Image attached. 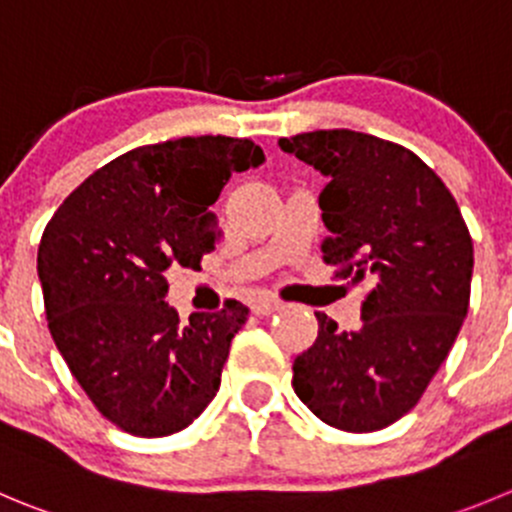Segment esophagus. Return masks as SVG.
I'll list each match as a JSON object with an SVG mask.
<instances>
[{
	"label": "esophagus",
	"instance_id": "esophagus-1",
	"mask_svg": "<svg viewBox=\"0 0 512 512\" xmlns=\"http://www.w3.org/2000/svg\"><path fill=\"white\" fill-rule=\"evenodd\" d=\"M279 309H281V301L271 299V296H264V299H259L256 304H253V311H256L259 316H269Z\"/></svg>",
	"mask_w": 512,
	"mask_h": 512
}]
</instances>
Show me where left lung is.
<instances>
[{"label":"left lung","instance_id":"8db88e82","mask_svg":"<svg viewBox=\"0 0 512 512\" xmlns=\"http://www.w3.org/2000/svg\"><path fill=\"white\" fill-rule=\"evenodd\" d=\"M329 178L319 196L326 264L369 281L362 324L319 334L294 359V392L326 425L374 432L420 402L470 306L472 238L457 201L412 150L354 130L279 140Z\"/></svg>","mask_w":512,"mask_h":512}]
</instances>
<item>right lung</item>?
<instances>
[{
    "instance_id": "right-lung-1",
    "label": "right lung",
    "mask_w": 512,
    "mask_h": 512,
    "mask_svg": "<svg viewBox=\"0 0 512 512\" xmlns=\"http://www.w3.org/2000/svg\"><path fill=\"white\" fill-rule=\"evenodd\" d=\"M261 163L248 138L143 145L95 170L47 223L37 251L47 326L72 377L120 430L173 435L216 397L248 309L231 299L180 324L165 274L201 266L221 238L211 206L233 173Z\"/></svg>"
}]
</instances>
